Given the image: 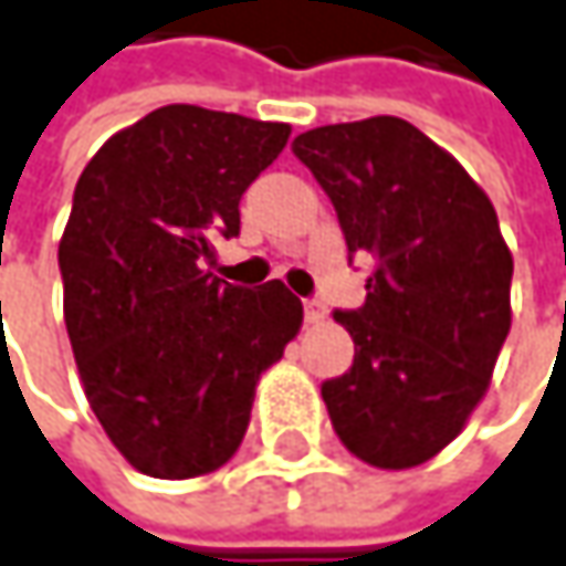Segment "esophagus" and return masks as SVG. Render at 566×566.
<instances>
[{
  "label": "esophagus",
  "mask_w": 566,
  "mask_h": 566,
  "mask_svg": "<svg viewBox=\"0 0 566 566\" xmlns=\"http://www.w3.org/2000/svg\"><path fill=\"white\" fill-rule=\"evenodd\" d=\"M304 317H307V324H321V321L327 317V307H324V301H317V297L304 301Z\"/></svg>",
  "instance_id": "1"
}]
</instances>
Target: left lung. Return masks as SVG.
I'll return each instance as SVG.
<instances>
[{"label":"left lung","mask_w":566,"mask_h":566,"mask_svg":"<svg viewBox=\"0 0 566 566\" xmlns=\"http://www.w3.org/2000/svg\"><path fill=\"white\" fill-rule=\"evenodd\" d=\"M353 255H373L359 311H336L356 356L321 395L343 447L408 470L460 434L512 327V252L463 165L398 116L301 132Z\"/></svg>","instance_id":"1"}]
</instances>
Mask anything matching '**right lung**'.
<instances>
[{
  "label": "right lung",
  "mask_w": 566,
  "mask_h": 566,
  "mask_svg": "<svg viewBox=\"0 0 566 566\" xmlns=\"http://www.w3.org/2000/svg\"><path fill=\"white\" fill-rule=\"evenodd\" d=\"M287 135V123L175 103L116 132L80 175L57 245L64 324L93 415L145 476L220 470L262 373L301 331L282 282L249 291L207 272Z\"/></svg>",
  "instance_id": "obj_1"
}]
</instances>
